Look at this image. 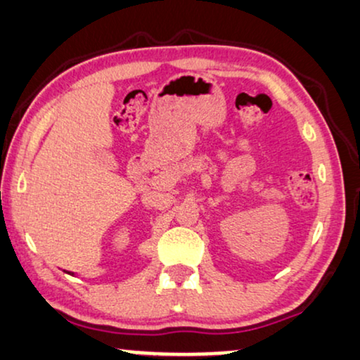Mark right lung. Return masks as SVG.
<instances>
[{"instance_id": "right-lung-1", "label": "right lung", "mask_w": 360, "mask_h": 360, "mask_svg": "<svg viewBox=\"0 0 360 360\" xmlns=\"http://www.w3.org/2000/svg\"><path fill=\"white\" fill-rule=\"evenodd\" d=\"M66 273H68V274H72V276H74V273H71V271H66Z\"/></svg>"}]
</instances>
